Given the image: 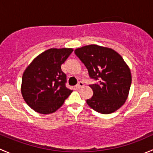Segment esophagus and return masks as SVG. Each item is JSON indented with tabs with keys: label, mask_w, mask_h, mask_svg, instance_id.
<instances>
[{
	"label": "esophagus",
	"mask_w": 153,
	"mask_h": 153,
	"mask_svg": "<svg viewBox=\"0 0 153 153\" xmlns=\"http://www.w3.org/2000/svg\"><path fill=\"white\" fill-rule=\"evenodd\" d=\"M83 86H84V83L81 82V81H79L78 84L75 86V88H76V89H80V88L83 87Z\"/></svg>",
	"instance_id": "esophagus-1"
}]
</instances>
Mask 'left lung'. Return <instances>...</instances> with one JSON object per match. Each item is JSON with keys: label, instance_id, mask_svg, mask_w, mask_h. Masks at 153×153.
<instances>
[{"label": "left lung", "instance_id": "8db88e82", "mask_svg": "<svg viewBox=\"0 0 153 153\" xmlns=\"http://www.w3.org/2000/svg\"><path fill=\"white\" fill-rule=\"evenodd\" d=\"M75 53L88 69L89 77L98 81L89 86L93 95L86 100L89 106L102 114L118 110L126 102L132 82L130 69L121 55L96 44L78 48Z\"/></svg>", "mask_w": 153, "mask_h": 153}]
</instances>
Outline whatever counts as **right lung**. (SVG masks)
Listing matches in <instances>:
<instances>
[{"label":"right lung","mask_w":153,"mask_h":153,"mask_svg":"<svg viewBox=\"0 0 153 153\" xmlns=\"http://www.w3.org/2000/svg\"><path fill=\"white\" fill-rule=\"evenodd\" d=\"M72 48H51L38 55L24 70L21 94L29 107L48 115L58 110L72 90L66 87V75L61 66Z\"/></svg>","instance_id":"right-lung-1"}]
</instances>
